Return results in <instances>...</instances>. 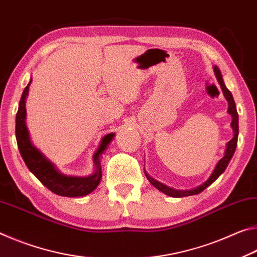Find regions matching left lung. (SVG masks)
Listing matches in <instances>:
<instances>
[{"mask_svg": "<svg viewBox=\"0 0 257 257\" xmlns=\"http://www.w3.org/2000/svg\"><path fill=\"white\" fill-rule=\"evenodd\" d=\"M214 71H215V75H216V78L218 83H220V85L222 87V91H223L225 99L228 100L229 102V108H228V112L230 113L231 116H232V121H231V126H232L233 128V138L231 139V140L228 142V147H226V150H225V155L224 157L221 159L220 162L217 163V165L215 167V170L212 173V175L209 176V179L206 181L204 184H201V186L197 187L195 189H192V190H186V191H181V190H175V189H172V188H168L166 187L165 184H163L161 182H158V181L154 180L153 178H150L148 174L147 175V178L150 181V183L153 184L155 188H157L159 191H162L165 193L167 196H171V197H176V198H181V197H187V196H192V195H197V193H200L203 190H205L206 188L208 186H211V184L215 181L218 176H220L223 172L225 171L226 166H228V164L230 163L231 158H232L233 154H234V150H235V147H237V142H238V133H239V126H238V112H237V108H235V103H234V100H233V96L231 94V92L226 89V86L224 85V82H223V78H222V75L220 73V70H218L217 67H214Z\"/></svg>", "mask_w": 257, "mask_h": 257, "instance_id": "left-lung-1", "label": "left lung"}]
</instances>
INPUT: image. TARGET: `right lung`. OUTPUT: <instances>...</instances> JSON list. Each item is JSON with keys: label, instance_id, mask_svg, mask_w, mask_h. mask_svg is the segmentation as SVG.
<instances>
[{"label": "right lung", "instance_id": "add662e5", "mask_svg": "<svg viewBox=\"0 0 257 257\" xmlns=\"http://www.w3.org/2000/svg\"><path fill=\"white\" fill-rule=\"evenodd\" d=\"M31 83L32 79L23 92L22 99H20L19 102L18 112H17L16 116L17 144H18L20 155H22L25 164L29 168V171L41 181L42 184H44L49 190H51L56 195L64 197H82L89 195L90 192L93 191L98 187L101 180L99 156L107 148V146L111 141V139L115 134L110 133L107 134L106 137H103L99 149L94 154L93 158L96 165L94 174L86 176V178H78V176H66L59 173L56 168L53 167L52 164L35 147H33L31 141H29L26 123H25V118H26V107H25V102H26V96L28 94Z\"/></svg>", "mask_w": 257, "mask_h": 257}]
</instances>
